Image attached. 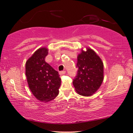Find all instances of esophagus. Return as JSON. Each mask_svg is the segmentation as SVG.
Segmentation results:
<instances>
[{
  "label": "esophagus",
  "mask_w": 133,
  "mask_h": 133,
  "mask_svg": "<svg viewBox=\"0 0 133 133\" xmlns=\"http://www.w3.org/2000/svg\"><path fill=\"white\" fill-rule=\"evenodd\" d=\"M65 73H66V71H60L59 74L60 75H64Z\"/></svg>",
  "instance_id": "obj_1"
}]
</instances>
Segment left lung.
<instances>
[{"label":"left lung","mask_w":133,"mask_h":133,"mask_svg":"<svg viewBox=\"0 0 133 133\" xmlns=\"http://www.w3.org/2000/svg\"><path fill=\"white\" fill-rule=\"evenodd\" d=\"M77 75L73 85L78 94L90 96L101 86L104 79L103 63L96 53L91 49L82 51L78 56Z\"/></svg>","instance_id":"obj_1"}]
</instances>
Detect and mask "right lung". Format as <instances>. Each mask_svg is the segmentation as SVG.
<instances>
[{
	"label": "right lung",
	"mask_w": 133,
	"mask_h": 133,
	"mask_svg": "<svg viewBox=\"0 0 133 133\" xmlns=\"http://www.w3.org/2000/svg\"><path fill=\"white\" fill-rule=\"evenodd\" d=\"M48 54L46 48H42L26 62V76L29 89L34 96L42 102L55 98L61 86L58 72L45 61Z\"/></svg>",
	"instance_id": "obj_1"
}]
</instances>
